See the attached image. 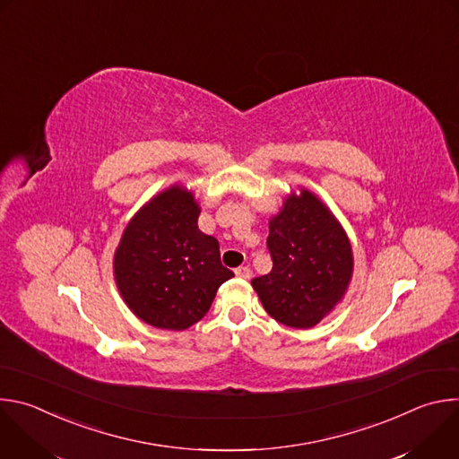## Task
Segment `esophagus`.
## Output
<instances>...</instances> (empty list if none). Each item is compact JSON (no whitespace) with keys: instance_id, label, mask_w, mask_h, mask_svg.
Listing matches in <instances>:
<instances>
[{"instance_id":"1","label":"esophagus","mask_w":459,"mask_h":459,"mask_svg":"<svg viewBox=\"0 0 459 459\" xmlns=\"http://www.w3.org/2000/svg\"><path fill=\"white\" fill-rule=\"evenodd\" d=\"M236 276L241 278V280H250L252 271L248 267H239V269H236Z\"/></svg>"}]
</instances>
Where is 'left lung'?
Listing matches in <instances>:
<instances>
[{"mask_svg": "<svg viewBox=\"0 0 459 459\" xmlns=\"http://www.w3.org/2000/svg\"><path fill=\"white\" fill-rule=\"evenodd\" d=\"M273 271L252 280L264 308L280 323L310 329L347 294L354 273L351 239L317 195L290 192L269 221Z\"/></svg>", "mask_w": 459, "mask_h": 459, "instance_id": "left-lung-1", "label": "left lung"}]
</instances>
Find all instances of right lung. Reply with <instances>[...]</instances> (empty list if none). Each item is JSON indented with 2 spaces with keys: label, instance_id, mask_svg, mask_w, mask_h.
<instances>
[{
  "label": "right lung",
  "instance_id": "1",
  "mask_svg": "<svg viewBox=\"0 0 459 459\" xmlns=\"http://www.w3.org/2000/svg\"><path fill=\"white\" fill-rule=\"evenodd\" d=\"M202 207L174 183L133 216L114 252L117 290L143 323L185 331L211 308L221 283L234 276L220 259V243L198 229Z\"/></svg>",
  "mask_w": 459,
  "mask_h": 459
}]
</instances>
